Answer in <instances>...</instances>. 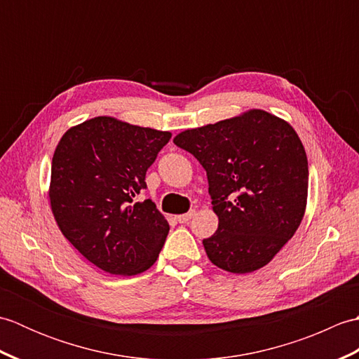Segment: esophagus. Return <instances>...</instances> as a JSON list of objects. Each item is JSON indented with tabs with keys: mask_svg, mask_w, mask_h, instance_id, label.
Wrapping results in <instances>:
<instances>
[{
	"mask_svg": "<svg viewBox=\"0 0 359 359\" xmlns=\"http://www.w3.org/2000/svg\"><path fill=\"white\" fill-rule=\"evenodd\" d=\"M193 216H196V211H194V210H191L189 212H185V215H180V216H177L175 219H177L179 224H187L188 220L191 219Z\"/></svg>",
	"mask_w": 359,
	"mask_h": 359,
	"instance_id": "34e87169",
	"label": "esophagus"
}]
</instances>
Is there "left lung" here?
Returning <instances> with one entry per match:
<instances>
[{"mask_svg": "<svg viewBox=\"0 0 359 359\" xmlns=\"http://www.w3.org/2000/svg\"><path fill=\"white\" fill-rule=\"evenodd\" d=\"M174 143L208 177L217 231L203 239L210 261L230 273L262 269L293 238L307 207L309 163L292 125L250 109L187 129Z\"/></svg>", "mask_w": 359, "mask_h": 359, "instance_id": "obj_1", "label": "left lung"}]
</instances>
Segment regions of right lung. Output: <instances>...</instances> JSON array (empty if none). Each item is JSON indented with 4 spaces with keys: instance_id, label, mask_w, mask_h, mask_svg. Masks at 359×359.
<instances>
[{
    "instance_id": "add662e5",
    "label": "right lung",
    "mask_w": 359,
    "mask_h": 359,
    "mask_svg": "<svg viewBox=\"0 0 359 359\" xmlns=\"http://www.w3.org/2000/svg\"><path fill=\"white\" fill-rule=\"evenodd\" d=\"M171 133L95 117L67 129L52 157L49 201L60 231L111 274L134 276L157 261L170 231L151 199H133Z\"/></svg>"
}]
</instances>
